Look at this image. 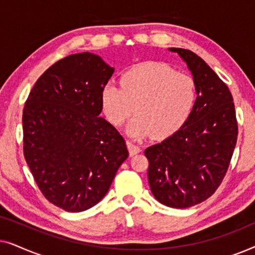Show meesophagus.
<instances>
[{
    "mask_svg": "<svg viewBox=\"0 0 255 255\" xmlns=\"http://www.w3.org/2000/svg\"><path fill=\"white\" fill-rule=\"evenodd\" d=\"M127 146H128V153H130V156H133V155H135V154H138V153L141 151L139 146L132 144L131 141H127Z\"/></svg>",
    "mask_w": 255,
    "mask_h": 255,
    "instance_id": "1",
    "label": "esophagus"
}]
</instances>
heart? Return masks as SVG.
I'll return each instance as SVG.
<instances>
[{
  "instance_id": "heart-1",
  "label": "heart",
  "mask_w": 255,
  "mask_h": 255,
  "mask_svg": "<svg viewBox=\"0 0 255 255\" xmlns=\"http://www.w3.org/2000/svg\"><path fill=\"white\" fill-rule=\"evenodd\" d=\"M100 99L104 116L115 127H121L134 110L127 127L130 137L165 138L189 118L197 88L190 75L160 62H144L123 73L121 87L104 85Z\"/></svg>"
}]
</instances>
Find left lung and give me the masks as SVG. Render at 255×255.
<instances>
[{"instance_id": "1", "label": "left lung", "mask_w": 255, "mask_h": 255, "mask_svg": "<svg viewBox=\"0 0 255 255\" xmlns=\"http://www.w3.org/2000/svg\"><path fill=\"white\" fill-rule=\"evenodd\" d=\"M186 62L197 88V99L186 123L159 144L145 149L148 183L163 205L190 208L215 193L224 179L238 124L228 86L203 59L184 48L170 47Z\"/></svg>"}]
</instances>
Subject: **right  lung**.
Instances as JSON below:
<instances>
[{"label":"right lung","instance_id":"obj_1","mask_svg":"<svg viewBox=\"0 0 255 255\" xmlns=\"http://www.w3.org/2000/svg\"><path fill=\"white\" fill-rule=\"evenodd\" d=\"M115 69L83 52L52 65L23 110L24 156L51 203L81 212L99 203L128 156L124 138L100 117L101 89Z\"/></svg>","mask_w":255,"mask_h":255}]
</instances>
